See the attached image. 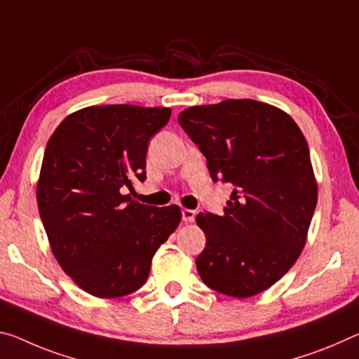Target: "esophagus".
<instances>
[{
	"label": "esophagus",
	"instance_id": "esophagus-1",
	"mask_svg": "<svg viewBox=\"0 0 359 359\" xmlns=\"http://www.w3.org/2000/svg\"><path fill=\"white\" fill-rule=\"evenodd\" d=\"M195 215L196 212L191 209H182V220L185 222V224H190V222L195 220Z\"/></svg>",
	"mask_w": 359,
	"mask_h": 359
}]
</instances>
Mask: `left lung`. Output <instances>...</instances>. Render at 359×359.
Here are the masks:
<instances>
[{"label": "left lung", "instance_id": "8db88e82", "mask_svg": "<svg viewBox=\"0 0 359 359\" xmlns=\"http://www.w3.org/2000/svg\"><path fill=\"white\" fill-rule=\"evenodd\" d=\"M179 124L212 179L235 187L224 215H196L206 235L198 273L214 291L252 297L286 275L306 243L318 201L309 144L286 111L252 99L185 108Z\"/></svg>", "mask_w": 359, "mask_h": 359}]
</instances>
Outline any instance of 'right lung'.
Instances as JSON below:
<instances>
[{
    "label": "right lung",
    "instance_id": "right-lung-1",
    "mask_svg": "<svg viewBox=\"0 0 359 359\" xmlns=\"http://www.w3.org/2000/svg\"><path fill=\"white\" fill-rule=\"evenodd\" d=\"M168 107L93 105L73 111L46 145L38 210L55 260L83 291L123 297L144 286L158 248L180 224V208L124 195L145 179L149 142Z\"/></svg>",
    "mask_w": 359,
    "mask_h": 359
}]
</instances>
